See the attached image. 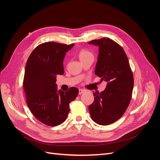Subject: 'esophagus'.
<instances>
[{
	"label": "esophagus",
	"instance_id": "34e87169",
	"mask_svg": "<svg viewBox=\"0 0 160 160\" xmlns=\"http://www.w3.org/2000/svg\"><path fill=\"white\" fill-rule=\"evenodd\" d=\"M85 91L84 89H79V95H81V94H82V93H83Z\"/></svg>",
	"mask_w": 160,
	"mask_h": 160
}]
</instances>
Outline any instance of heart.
<instances>
[{
	"instance_id": "1",
	"label": "heart",
	"mask_w": 160,
	"mask_h": 160,
	"mask_svg": "<svg viewBox=\"0 0 160 160\" xmlns=\"http://www.w3.org/2000/svg\"><path fill=\"white\" fill-rule=\"evenodd\" d=\"M78 55H79V58L80 61H83L84 59H87L88 57H89L91 55H93V54H92V53L90 51H89L88 50L81 49L79 51Z\"/></svg>"
}]
</instances>
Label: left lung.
I'll use <instances>...</instances> for the list:
<instances>
[{
    "instance_id": "obj_1",
    "label": "left lung",
    "mask_w": 160,
    "mask_h": 160,
    "mask_svg": "<svg viewBox=\"0 0 160 160\" xmlns=\"http://www.w3.org/2000/svg\"><path fill=\"white\" fill-rule=\"evenodd\" d=\"M99 47L95 73L108 82L103 91L93 93L94 101L89 106L91 119L101 125L118 121L129 105L133 88V76L123 48L109 38L89 42Z\"/></svg>"
}]
</instances>
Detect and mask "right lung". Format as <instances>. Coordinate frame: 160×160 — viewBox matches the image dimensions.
<instances>
[{
	"instance_id": "obj_1",
	"label": "right lung",
	"mask_w": 160,
	"mask_h": 160,
	"mask_svg": "<svg viewBox=\"0 0 160 160\" xmlns=\"http://www.w3.org/2000/svg\"><path fill=\"white\" fill-rule=\"evenodd\" d=\"M75 44L47 42L38 45L27 60L23 88L27 103L35 117L48 126L64 122L69 104L79 93L76 88L57 91L56 77L64 73L65 53Z\"/></svg>"
}]
</instances>
